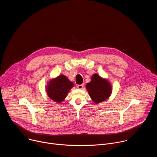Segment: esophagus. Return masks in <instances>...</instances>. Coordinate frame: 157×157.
I'll return each mask as SVG.
<instances>
[{
    "label": "esophagus",
    "instance_id": "1",
    "mask_svg": "<svg viewBox=\"0 0 157 157\" xmlns=\"http://www.w3.org/2000/svg\"><path fill=\"white\" fill-rule=\"evenodd\" d=\"M84 87V84H80V85H78L77 86V87L79 89H82Z\"/></svg>",
    "mask_w": 157,
    "mask_h": 157
}]
</instances>
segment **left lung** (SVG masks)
<instances>
[{
	"instance_id": "8db88e82",
	"label": "left lung",
	"mask_w": 157,
	"mask_h": 157,
	"mask_svg": "<svg viewBox=\"0 0 157 157\" xmlns=\"http://www.w3.org/2000/svg\"><path fill=\"white\" fill-rule=\"evenodd\" d=\"M86 87L89 96L95 104L105 101L112 94L110 82L96 73L91 76V81L87 83Z\"/></svg>"
}]
</instances>
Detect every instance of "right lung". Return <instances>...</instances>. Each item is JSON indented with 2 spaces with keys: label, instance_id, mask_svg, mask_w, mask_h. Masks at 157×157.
I'll use <instances>...</instances> for the list:
<instances>
[{
  "label": "right lung",
  "instance_id": "add662e5",
  "mask_svg": "<svg viewBox=\"0 0 157 157\" xmlns=\"http://www.w3.org/2000/svg\"><path fill=\"white\" fill-rule=\"evenodd\" d=\"M74 83L63 75L48 81L46 88L48 96L54 102L61 103L66 98Z\"/></svg>",
  "mask_w": 157,
  "mask_h": 157
}]
</instances>
